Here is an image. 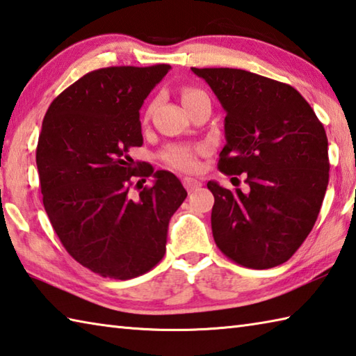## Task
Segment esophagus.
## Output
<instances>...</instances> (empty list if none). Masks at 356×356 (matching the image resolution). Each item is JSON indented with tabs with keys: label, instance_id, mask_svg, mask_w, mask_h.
<instances>
[{
	"label": "esophagus",
	"instance_id": "esophagus-1",
	"mask_svg": "<svg viewBox=\"0 0 356 356\" xmlns=\"http://www.w3.org/2000/svg\"><path fill=\"white\" fill-rule=\"evenodd\" d=\"M183 184L187 191L192 192V191L198 189V187L201 186V181H198L195 178H183Z\"/></svg>",
	"mask_w": 356,
	"mask_h": 356
}]
</instances>
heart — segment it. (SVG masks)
I'll use <instances>...</instances> for the list:
<instances>
[{"instance_id": "b5f03b06", "label": "heart", "mask_w": 356, "mask_h": 356, "mask_svg": "<svg viewBox=\"0 0 356 356\" xmlns=\"http://www.w3.org/2000/svg\"><path fill=\"white\" fill-rule=\"evenodd\" d=\"M198 95H203V92H201L200 90H195V88H183V91H181V99H183V104H186L187 100H191L192 97H195ZM150 111H152V105L147 108L145 115L149 116ZM203 152L204 150L201 149V147L169 145L163 152L161 158H163L164 163L167 165H170L172 169L183 170V172H193V170H197L198 156Z\"/></svg>"}]
</instances>
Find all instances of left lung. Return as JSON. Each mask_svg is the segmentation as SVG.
<instances>
[{"mask_svg":"<svg viewBox=\"0 0 356 356\" xmlns=\"http://www.w3.org/2000/svg\"><path fill=\"white\" fill-rule=\"evenodd\" d=\"M226 111L218 170L245 173L248 192L207 183L212 236L236 264L266 270L290 259L313 229L328 184L324 125L293 86L234 68H192Z\"/></svg>","mask_w":356,"mask_h":356,"instance_id":"1","label":"left lung"}]
</instances>
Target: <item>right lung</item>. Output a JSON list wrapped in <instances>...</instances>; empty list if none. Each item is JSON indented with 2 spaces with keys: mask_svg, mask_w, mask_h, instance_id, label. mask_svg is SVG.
I'll return each mask as SVG.
<instances>
[{
  "mask_svg": "<svg viewBox=\"0 0 356 356\" xmlns=\"http://www.w3.org/2000/svg\"><path fill=\"white\" fill-rule=\"evenodd\" d=\"M169 70L91 71L60 92L43 119L35 158L44 211L70 256L102 277L127 280L156 266L170 217L187 197L173 173L129 155L143 145L144 99ZM149 176L156 183L143 186Z\"/></svg>",
  "mask_w": 356,
  "mask_h": 356,
  "instance_id": "obj_1",
  "label": "right lung"
}]
</instances>
